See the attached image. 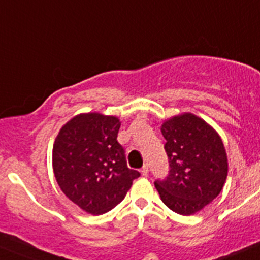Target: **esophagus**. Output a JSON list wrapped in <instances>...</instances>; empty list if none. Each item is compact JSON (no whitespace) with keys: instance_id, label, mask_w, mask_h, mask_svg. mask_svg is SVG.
Returning a JSON list of instances; mask_svg holds the SVG:
<instances>
[{"instance_id":"obj_1","label":"esophagus","mask_w":260,"mask_h":260,"mask_svg":"<svg viewBox=\"0 0 260 260\" xmlns=\"http://www.w3.org/2000/svg\"><path fill=\"white\" fill-rule=\"evenodd\" d=\"M148 171H149V169H148V166H147V165L143 166L142 170H140V172H142L143 176H147V175H148Z\"/></svg>"}]
</instances>
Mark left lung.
Here are the masks:
<instances>
[{
  "label": "left lung",
  "mask_w": 260,
  "mask_h": 260,
  "mask_svg": "<svg viewBox=\"0 0 260 260\" xmlns=\"http://www.w3.org/2000/svg\"><path fill=\"white\" fill-rule=\"evenodd\" d=\"M170 171L155 180L166 206L189 216L203 209L221 192L227 177V157L219 135L191 113L175 116L160 127Z\"/></svg>",
  "instance_id": "8db88e82"
}]
</instances>
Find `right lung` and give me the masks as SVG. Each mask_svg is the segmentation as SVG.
<instances>
[{
    "instance_id": "1",
    "label": "right lung",
    "mask_w": 260,
    "mask_h": 260,
    "mask_svg": "<svg viewBox=\"0 0 260 260\" xmlns=\"http://www.w3.org/2000/svg\"><path fill=\"white\" fill-rule=\"evenodd\" d=\"M120 120L85 113L60 130L53 144V172L63 194L83 211L103 214L122 202L140 172L128 169L117 142Z\"/></svg>"
}]
</instances>
